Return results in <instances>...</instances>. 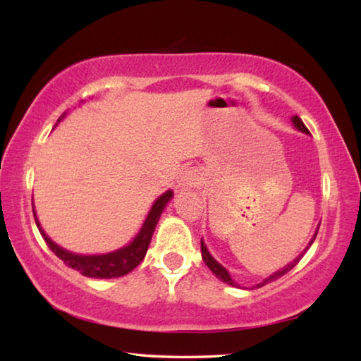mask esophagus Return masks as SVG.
I'll return each mask as SVG.
<instances>
[{
  "mask_svg": "<svg viewBox=\"0 0 361 361\" xmlns=\"http://www.w3.org/2000/svg\"><path fill=\"white\" fill-rule=\"evenodd\" d=\"M199 183V176L195 172H192V170H189V172L183 173L181 180H180V185L181 188H191V186H195Z\"/></svg>",
  "mask_w": 361,
  "mask_h": 361,
  "instance_id": "34e87169",
  "label": "esophagus"
}]
</instances>
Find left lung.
Wrapping results in <instances>:
<instances>
[{
	"label": "left lung",
	"mask_w": 361,
	"mask_h": 361,
	"mask_svg": "<svg viewBox=\"0 0 361 361\" xmlns=\"http://www.w3.org/2000/svg\"><path fill=\"white\" fill-rule=\"evenodd\" d=\"M291 122H293V124H295V127H296V129L298 130H301V132H304V133H310L309 130H307V127H305L304 126V122L301 121V118H298V116H293V119H291ZM317 232H319V229H317L315 231V234H314V239L312 240H310L309 242V247L310 245H312V243H314V240H315V237H317ZM309 247L307 248H305L304 250V252L301 253V255H299L298 256V258L296 259H293L291 262H290V264H286L283 269H280V271H277V272H274L272 274V276H269L267 279H264V280H262V282L261 283H258V285H256V288H259V286H264L266 283H269V282H274V280H277L279 277H282V276H285V274L286 272H290L291 271V269L293 267H295L296 264H298V262L299 261H301V258H302V256H304V253L305 252H307V250H309ZM200 250H202V259H204V262H205V264L207 266H209V269H210V271L213 272V274H215V276L219 279V280H221V282H224V283H228V285H231V286H239V285H237L235 282H234V280H232L231 279V276H229V272L228 271H226V269L221 266V264H219V262L215 259V258H213V256L209 253V250H207V247H205V243H204V240H200Z\"/></svg>",
	"instance_id": "left-lung-1"
}]
</instances>
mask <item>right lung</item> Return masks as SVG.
I'll return each mask as SVG.
<instances>
[{
    "instance_id": "obj_1",
    "label": "right lung",
    "mask_w": 361,
    "mask_h": 361,
    "mask_svg": "<svg viewBox=\"0 0 361 361\" xmlns=\"http://www.w3.org/2000/svg\"><path fill=\"white\" fill-rule=\"evenodd\" d=\"M172 195H173L172 191H167L156 200L154 205L151 207L149 215L145 219L142 229H140L137 237L129 243V245L122 247L119 250H116V252L106 253V255L87 256V255H76V253L68 252V250H63L46 235V232L42 231L38 218H36L35 210H33V215H35L36 226H38L42 239H44V242L47 243V247L51 248L66 266L71 269H76V271L81 272L85 277L116 279V277H122L126 276V274H129L143 261L146 252H148L152 232H154L159 218H161V213L164 209H166L169 200L172 199Z\"/></svg>"
}]
</instances>
